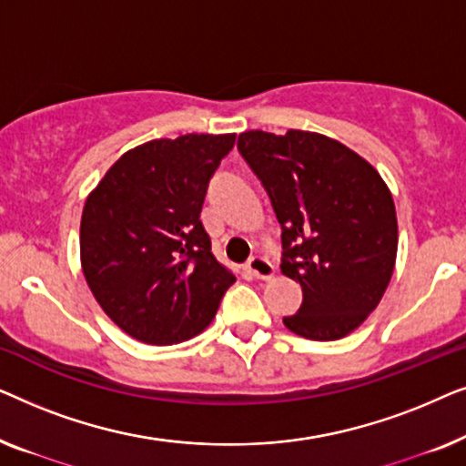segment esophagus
<instances>
[{"label":"esophagus","instance_id":"esophagus-1","mask_svg":"<svg viewBox=\"0 0 466 466\" xmlns=\"http://www.w3.org/2000/svg\"><path fill=\"white\" fill-rule=\"evenodd\" d=\"M246 267H248V271L252 273L254 278H258V279H267V278H271L273 276V265L269 263V260H267L265 257H252L250 260H248L246 263Z\"/></svg>","mask_w":466,"mask_h":466}]
</instances>
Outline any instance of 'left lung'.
<instances>
[{
  "label": "left lung",
  "mask_w": 466,
  "mask_h": 466,
  "mask_svg": "<svg viewBox=\"0 0 466 466\" xmlns=\"http://www.w3.org/2000/svg\"><path fill=\"white\" fill-rule=\"evenodd\" d=\"M238 150L282 227V273L303 290L286 329L316 341L352 333L378 308L397 260V212L386 182L320 133L246 131Z\"/></svg>",
  "instance_id": "8db88e82"
}]
</instances>
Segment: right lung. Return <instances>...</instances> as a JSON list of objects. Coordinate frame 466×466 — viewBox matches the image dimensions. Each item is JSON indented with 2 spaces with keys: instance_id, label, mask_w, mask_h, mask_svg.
Masks as SVG:
<instances>
[{
  "instance_id": "right-lung-1",
  "label": "right lung",
  "mask_w": 466,
  "mask_h": 466,
  "mask_svg": "<svg viewBox=\"0 0 466 466\" xmlns=\"http://www.w3.org/2000/svg\"><path fill=\"white\" fill-rule=\"evenodd\" d=\"M235 133H188L125 152L88 195L80 260L101 309L133 339L171 346L214 320L235 276L199 214Z\"/></svg>"
}]
</instances>
